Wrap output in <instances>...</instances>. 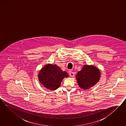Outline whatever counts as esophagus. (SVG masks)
I'll return each mask as SVG.
<instances>
[{"label":"esophagus","instance_id":"34e87169","mask_svg":"<svg viewBox=\"0 0 126 126\" xmlns=\"http://www.w3.org/2000/svg\"><path fill=\"white\" fill-rule=\"evenodd\" d=\"M69 75L71 77H74V73L73 72H70Z\"/></svg>","mask_w":126,"mask_h":126}]
</instances>
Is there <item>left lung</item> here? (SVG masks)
Here are the masks:
<instances>
[{
    "instance_id": "8db88e82",
    "label": "left lung",
    "mask_w": 126,
    "mask_h": 126,
    "mask_svg": "<svg viewBox=\"0 0 126 126\" xmlns=\"http://www.w3.org/2000/svg\"><path fill=\"white\" fill-rule=\"evenodd\" d=\"M101 73L99 69L93 65H84L76 75L77 81L80 88L87 90L99 81Z\"/></svg>"
}]
</instances>
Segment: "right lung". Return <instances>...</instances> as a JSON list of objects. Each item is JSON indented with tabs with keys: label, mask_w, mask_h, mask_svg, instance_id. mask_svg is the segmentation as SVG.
I'll return each instance as SVG.
<instances>
[{
	"label": "right lung",
	"mask_w": 126,
	"mask_h": 126,
	"mask_svg": "<svg viewBox=\"0 0 126 126\" xmlns=\"http://www.w3.org/2000/svg\"><path fill=\"white\" fill-rule=\"evenodd\" d=\"M68 77L67 73L63 71L59 66L51 64L45 65L38 74L40 82L45 88L51 91L57 89L63 79Z\"/></svg>",
	"instance_id": "obj_1"
}]
</instances>
